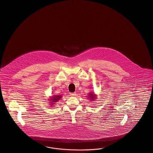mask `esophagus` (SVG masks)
I'll return each mask as SVG.
<instances>
[{
    "label": "esophagus",
    "instance_id": "34e87169",
    "mask_svg": "<svg viewBox=\"0 0 153 153\" xmlns=\"http://www.w3.org/2000/svg\"><path fill=\"white\" fill-rule=\"evenodd\" d=\"M69 94H70L71 96L74 97V96H76V93H69Z\"/></svg>",
    "mask_w": 153,
    "mask_h": 153
}]
</instances>
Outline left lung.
Segmentation results:
<instances>
[{
    "label": "left lung",
    "instance_id": "8db88e82",
    "mask_svg": "<svg viewBox=\"0 0 153 153\" xmlns=\"http://www.w3.org/2000/svg\"><path fill=\"white\" fill-rule=\"evenodd\" d=\"M90 100H94L95 99V94H93V93H89V97H88Z\"/></svg>",
    "mask_w": 153,
    "mask_h": 153
}]
</instances>
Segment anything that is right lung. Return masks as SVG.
<instances>
[{
	"instance_id": "right-lung-1",
	"label": "right lung",
	"mask_w": 153,
	"mask_h": 153,
	"mask_svg": "<svg viewBox=\"0 0 153 153\" xmlns=\"http://www.w3.org/2000/svg\"><path fill=\"white\" fill-rule=\"evenodd\" d=\"M61 98H62L61 95H53V96H52L51 99H50L49 102L50 103L51 105H55V102H58V100H60V99Z\"/></svg>"
}]
</instances>
